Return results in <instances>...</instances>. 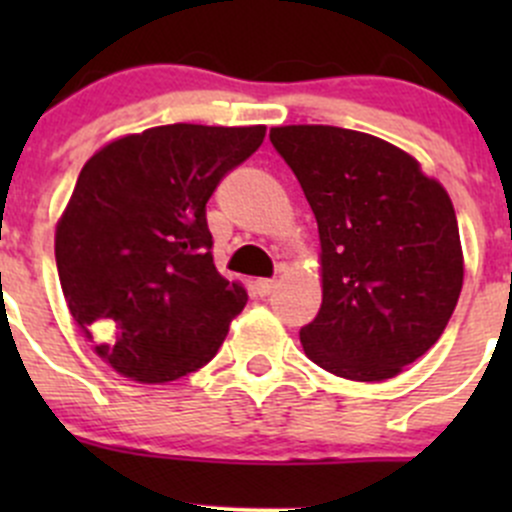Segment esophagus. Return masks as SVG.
<instances>
[{"label":"esophagus","instance_id":"34e87169","mask_svg":"<svg viewBox=\"0 0 512 512\" xmlns=\"http://www.w3.org/2000/svg\"><path fill=\"white\" fill-rule=\"evenodd\" d=\"M277 287V280H257L255 282V292L260 294V297H267V294L275 292Z\"/></svg>","mask_w":512,"mask_h":512}]
</instances>
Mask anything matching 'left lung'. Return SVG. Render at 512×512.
Listing matches in <instances>:
<instances>
[{
  "instance_id": "left-lung-1",
  "label": "left lung",
  "mask_w": 512,
  "mask_h": 512,
  "mask_svg": "<svg viewBox=\"0 0 512 512\" xmlns=\"http://www.w3.org/2000/svg\"><path fill=\"white\" fill-rule=\"evenodd\" d=\"M319 230L322 307L304 354L349 381L394 379L441 339L463 287L446 188L411 153L337 126L270 128Z\"/></svg>"
}]
</instances>
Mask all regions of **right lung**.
Masks as SVG:
<instances>
[{
  "label": "right lung",
  "instance_id": "obj_1",
  "mask_svg": "<svg viewBox=\"0 0 512 512\" xmlns=\"http://www.w3.org/2000/svg\"><path fill=\"white\" fill-rule=\"evenodd\" d=\"M265 131L170 123L106 143L81 168L56 223V270L76 327L126 379L198 371L245 309V285L215 267L205 203Z\"/></svg>",
  "mask_w": 512,
  "mask_h": 512
}]
</instances>
